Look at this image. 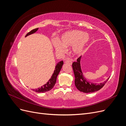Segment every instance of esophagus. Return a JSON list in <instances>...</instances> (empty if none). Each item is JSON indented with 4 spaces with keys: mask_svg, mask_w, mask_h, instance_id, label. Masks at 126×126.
<instances>
[{
    "mask_svg": "<svg viewBox=\"0 0 126 126\" xmlns=\"http://www.w3.org/2000/svg\"><path fill=\"white\" fill-rule=\"evenodd\" d=\"M64 63H66L69 64H70V65L72 64V62H71V61H70V60H68V59H66V60H65V62H64Z\"/></svg>",
    "mask_w": 126,
    "mask_h": 126,
    "instance_id": "1",
    "label": "esophagus"
}]
</instances>
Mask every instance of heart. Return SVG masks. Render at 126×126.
I'll return each instance as SVG.
<instances>
[{"mask_svg":"<svg viewBox=\"0 0 126 126\" xmlns=\"http://www.w3.org/2000/svg\"><path fill=\"white\" fill-rule=\"evenodd\" d=\"M90 40L89 33L81 30H72L63 33L60 40L54 42L55 50L58 52L65 51V48L72 46L71 51L75 56H79L84 52L86 47Z\"/></svg>","mask_w":126,"mask_h":126,"instance_id":"heart-1","label":"heart"}]
</instances>
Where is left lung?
I'll return each instance as SVG.
<instances>
[{"instance_id":"8db88e82","label":"left lung","mask_w":126,"mask_h":126,"mask_svg":"<svg viewBox=\"0 0 126 126\" xmlns=\"http://www.w3.org/2000/svg\"><path fill=\"white\" fill-rule=\"evenodd\" d=\"M82 56H80L77 60V62L72 63V68L74 72L75 80V84L76 88L84 93H94L100 90L104 87L105 83L108 81L109 78L100 83L90 82L85 77L81 70V59Z\"/></svg>"}]
</instances>
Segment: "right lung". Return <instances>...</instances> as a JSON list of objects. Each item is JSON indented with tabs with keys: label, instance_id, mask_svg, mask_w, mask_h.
Returning a JSON list of instances; mask_svg holds the SVG:
<instances>
[{
	"label": "right lung",
	"instance_id": "right-lung-1",
	"mask_svg": "<svg viewBox=\"0 0 126 126\" xmlns=\"http://www.w3.org/2000/svg\"><path fill=\"white\" fill-rule=\"evenodd\" d=\"M38 30V28H36L32 30V31H30L29 32H28L27 35L25 36V37H27L28 36H29L32 34H33L34 33H35L36 32H37V30ZM63 61H61V62H58L57 63L56 66L55 67V69L54 71V73L52 74V75L51 76V78L49 79L48 81L46 83H45V85H44L43 86H41L40 88H38L37 89H32L33 91H35L36 93H45L47 92L48 91L50 90L53 88V87H54L55 83L56 82V80H57V77L58 76L59 72L60 71L61 69H62V67L63 66Z\"/></svg>",
	"mask_w": 126,
	"mask_h": 126
}]
</instances>
